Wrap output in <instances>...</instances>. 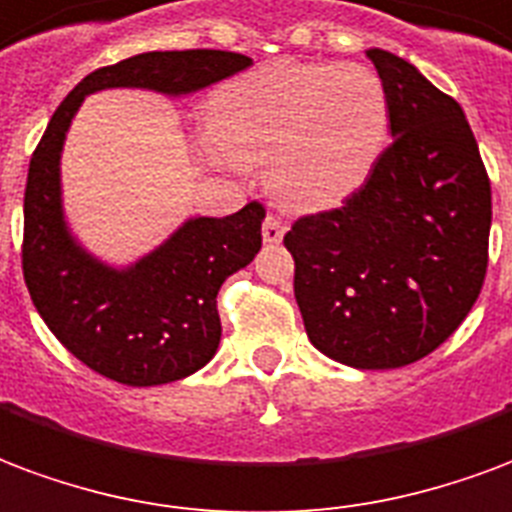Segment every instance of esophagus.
<instances>
[{
  "label": "esophagus",
  "instance_id": "esophagus-1",
  "mask_svg": "<svg viewBox=\"0 0 512 512\" xmlns=\"http://www.w3.org/2000/svg\"><path fill=\"white\" fill-rule=\"evenodd\" d=\"M282 236H285V222L276 217V214H268V217L263 219V241H266V244H279Z\"/></svg>",
  "mask_w": 512,
  "mask_h": 512
}]
</instances>
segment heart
<instances>
[{"label": "heart", "instance_id": "1", "mask_svg": "<svg viewBox=\"0 0 512 512\" xmlns=\"http://www.w3.org/2000/svg\"><path fill=\"white\" fill-rule=\"evenodd\" d=\"M388 94L363 64L271 62L225 83L211 105L217 154L266 165L290 208H325L358 189L388 135Z\"/></svg>", "mask_w": 512, "mask_h": 512}]
</instances>
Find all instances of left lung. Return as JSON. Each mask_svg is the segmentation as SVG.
I'll use <instances>...</instances> for the list:
<instances>
[{
    "label": "left lung",
    "mask_w": 512,
    "mask_h": 512,
    "mask_svg": "<svg viewBox=\"0 0 512 512\" xmlns=\"http://www.w3.org/2000/svg\"><path fill=\"white\" fill-rule=\"evenodd\" d=\"M393 143L339 208L295 219V301L309 342L352 369H399L464 323L488 268L491 181L453 97L399 56L366 51Z\"/></svg>",
    "instance_id": "8db88e82"
}]
</instances>
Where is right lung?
Wrapping results in <instances>:
<instances>
[{
	"label": "right lung",
	"mask_w": 512,
	"mask_h": 512,
	"mask_svg": "<svg viewBox=\"0 0 512 512\" xmlns=\"http://www.w3.org/2000/svg\"><path fill=\"white\" fill-rule=\"evenodd\" d=\"M233 51H149L100 67L64 97L29 162L24 192V282L59 342L108 380L165 385L203 369L219 347L217 293L260 252L263 203L230 217L189 219L130 268H111L75 244L62 214L59 157L86 94L116 86L189 94L241 73Z\"/></svg>",
	"instance_id": "right-lung-1"
}]
</instances>
